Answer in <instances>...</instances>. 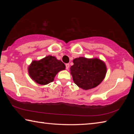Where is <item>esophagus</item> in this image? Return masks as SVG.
Instances as JSON below:
<instances>
[{
	"mask_svg": "<svg viewBox=\"0 0 134 134\" xmlns=\"http://www.w3.org/2000/svg\"><path fill=\"white\" fill-rule=\"evenodd\" d=\"M70 67V64H65V68H66L67 70H69Z\"/></svg>",
	"mask_w": 134,
	"mask_h": 134,
	"instance_id": "obj_1",
	"label": "esophagus"
}]
</instances>
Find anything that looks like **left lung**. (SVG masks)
I'll return each mask as SVG.
<instances>
[{
    "instance_id": "obj_1",
    "label": "left lung",
    "mask_w": 134,
    "mask_h": 134,
    "mask_svg": "<svg viewBox=\"0 0 134 134\" xmlns=\"http://www.w3.org/2000/svg\"><path fill=\"white\" fill-rule=\"evenodd\" d=\"M70 71L74 83L79 87L89 90L98 86L105 78L106 67L98 58L79 57L74 59Z\"/></svg>"
}]
</instances>
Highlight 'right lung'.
Listing matches in <instances>:
<instances>
[{
	"instance_id": "obj_1",
	"label": "right lung",
	"mask_w": 134,
	"mask_h": 134,
	"mask_svg": "<svg viewBox=\"0 0 134 134\" xmlns=\"http://www.w3.org/2000/svg\"><path fill=\"white\" fill-rule=\"evenodd\" d=\"M65 64L55 57L48 55L40 61H33L28 67L31 79L40 85L52 82L57 72L64 70Z\"/></svg>"
}]
</instances>
